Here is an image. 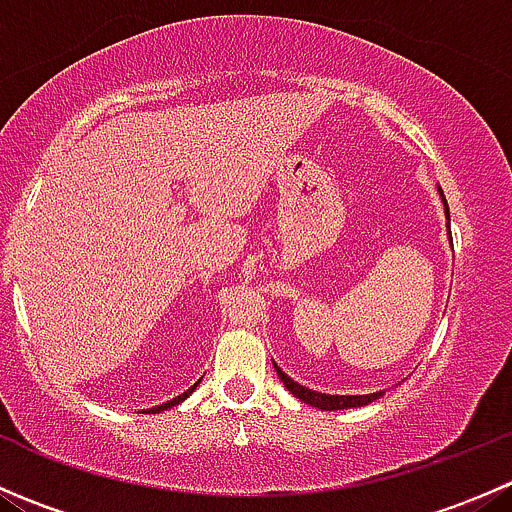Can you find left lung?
<instances>
[{
  "mask_svg": "<svg viewBox=\"0 0 512 512\" xmlns=\"http://www.w3.org/2000/svg\"><path fill=\"white\" fill-rule=\"evenodd\" d=\"M438 193H441L443 213H446L448 242H451V245H453V240H451V213H448V203H446V198H443V190L441 188H438ZM275 369H277V376H280V379H282V384L287 386V391H292V394L297 396L299 401H304V404L314 406V409H322V411L359 409V406H369L371 401H376V399H381V396H384V391H374V394H349V396L322 394V391H312V389H307V386L297 384V381H294V379H289V376L277 364H275Z\"/></svg>",
  "mask_w": 512,
  "mask_h": 512,
  "instance_id": "obj_1",
  "label": "left lung"
}]
</instances>
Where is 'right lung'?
<instances>
[{
    "label": "right lung",
    "mask_w": 512,
    "mask_h": 512,
    "mask_svg": "<svg viewBox=\"0 0 512 512\" xmlns=\"http://www.w3.org/2000/svg\"><path fill=\"white\" fill-rule=\"evenodd\" d=\"M198 384H200V381H198ZM198 384H193V386H190V389H188V391H183V394H180V396H175V399L165 401V404H160V406H153V409H146V411H153V414H160V411H168V409H173V406L183 404V401H185V399H188V396H190V394H193V391H195V389H198Z\"/></svg>",
    "instance_id": "right-lung-1"
}]
</instances>
